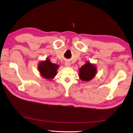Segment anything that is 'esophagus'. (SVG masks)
I'll return each mask as SVG.
<instances>
[{
    "instance_id": "1",
    "label": "esophagus",
    "mask_w": 133,
    "mask_h": 133,
    "mask_svg": "<svg viewBox=\"0 0 133 133\" xmlns=\"http://www.w3.org/2000/svg\"><path fill=\"white\" fill-rule=\"evenodd\" d=\"M65 66H66V67H69L70 66V62H65Z\"/></svg>"
}]
</instances>
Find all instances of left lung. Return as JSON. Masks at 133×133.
I'll return each mask as SVG.
<instances>
[{"label":"left lung","mask_w":133,"mask_h":133,"mask_svg":"<svg viewBox=\"0 0 133 133\" xmlns=\"http://www.w3.org/2000/svg\"><path fill=\"white\" fill-rule=\"evenodd\" d=\"M97 69L94 64L87 62L79 69V77L84 82H89L96 76Z\"/></svg>","instance_id":"8db88e82"}]
</instances>
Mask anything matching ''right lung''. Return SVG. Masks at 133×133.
Returning <instances> with one entry per match:
<instances>
[{
    "mask_svg": "<svg viewBox=\"0 0 133 133\" xmlns=\"http://www.w3.org/2000/svg\"><path fill=\"white\" fill-rule=\"evenodd\" d=\"M58 67V65L52 63L48 58H47L45 61L40 62L38 65L40 75L43 77L48 80H50L55 77L57 75Z\"/></svg>",
    "mask_w": 133,
    "mask_h": 133,
    "instance_id": "1",
    "label": "right lung"
}]
</instances>
